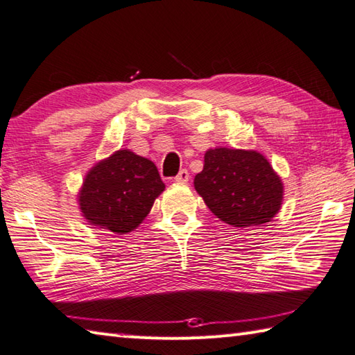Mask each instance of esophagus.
Instances as JSON below:
<instances>
[{
    "label": "esophagus",
    "mask_w": 355,
    "mask_h": 355,
    "mask_svg": "<svg viewBox=\"0 0 355 355\" xmlns=\"http://www.w3.org/2000/svg\"><path fill=\"white\" fill-rule=\"evenodd\" d=\"M187 182H189V172H187L186 169H182L178 172V175L175 177V183L186 184Z\"/></svg>",
    "instance_id": "34e87169"
}]
</instances>
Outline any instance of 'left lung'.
Wrapping results in <instances>:
<instances>
[{
	"label": "left lung",
	"mask_w": 355,
	"mask_h": 355,
	"mask_svg": "<svg viewBox=\"0 0 355 355\" xmlns=\"http://www.w3.org/2000/svg\"><path fill=\"white\" fill-rule=\"evenodd\" d=\"M193 186L210 212L236 229L270 223L284 200L281 177L258 150L207 149Z\"/></svg>",
	"instance_id": "1"
}]
</instances>
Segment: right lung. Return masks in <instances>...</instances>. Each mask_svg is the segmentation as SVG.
<instances>
[{
	"instance_id": "right-lung-1",
	"label": "right lung",
	"mask_w": 355,
	"mask_h": 355,
	"mask_svg": "<svg viewBox=\"0 0 355 355\" xmlns=\"http://www.w3.org/2000/svg\"><path fill=\"white\" fill-rule=\"evenodd\" d=\"M164 191L157 166L130 149H119L87 172L78 193L89 225L119 235L137 229Z\"/></svg>"
}]
</instances>
